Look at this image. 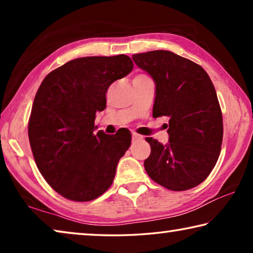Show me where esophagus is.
Returning a JSON list of instances; mask_svg holds the SVG:
<instances>
[{
    "mask_svg": "<svg viewBox=\"0 0 253 253\" xmlns=\"http://www.w3.org/2000/svg\"><path fill=\"white\" fill-rule=\"evenodd\" d=\"M139 139H143V136L136 134V132H132V140H134V142H137V140Z\"/></svg>",
    "mask_w": 253,
    "mask_h": 253,
    "instance_id": "34e87169",
    "label": "esophagus"
}]
</instances>
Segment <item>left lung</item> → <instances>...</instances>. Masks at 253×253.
<instances>
[{
    "label": "left lung",
    "mask_w": 253,
    "mask_h": 253,
    "mask_svg": "<svg viewBox=\"0 0 253 253\" xmlns=\"http://www.w3.org/2000/svg\"><path fill=\"white\" fill-rule=\"evenodd\" d=\"M155 83L153 117L169 118V143L152 137L144 166L154 182L170 191L198 186L215 166L223 121L214 85L202 67L166 50L132 54Z\"/></svg>",
    "instance_id": "obj_1"
}]
</instances>
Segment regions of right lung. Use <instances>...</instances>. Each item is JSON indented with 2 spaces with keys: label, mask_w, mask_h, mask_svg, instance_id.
<instances>
[{
  "label": "right lung",
  "mask_w": 253,
  "mask_h": 253,
  "mask_svg": "<svg viewBox=\"0 0 253 253\" xmlns=\"http://www.w3.org/2000/svg\"><path fill=\"white\" fill-rule=\"evenodd\" d=\"M125 54L78 58L51 71L34 97L29 140L38 169L63 198L87 202L113 184L129 134H93L109 85L132 70Z\"/></svg>",
  "instance_id": "add662e5"
}]
</instances>
